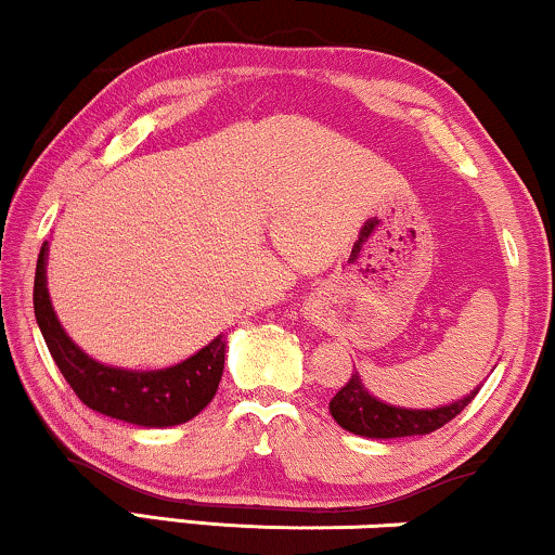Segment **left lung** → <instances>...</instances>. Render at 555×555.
Returning <instances> with one entry per match:
<instances>
[{"label":"left lung","mask_w":555,"mask_h":555,"mask_svg":"<svg viewBox=\"0 0 555 555\" xmlns=\"http://www.w3.org/2000/svg\"><path fill=\"white\" fill-rule=\"evenodd\" d=\"M478 391H474L466 399L450 403V406L440 409H401L391 406L373 399L371 393L362 388L358 375H352L345 386L339 388L337 396L330 401V412L337 420L339 427L347 433L362 435V437H409V435H427L440 429L442 424L455 420L463 409L468 406Z\"/></svg>","instance_id":"left-lung-1"}]
</instances>
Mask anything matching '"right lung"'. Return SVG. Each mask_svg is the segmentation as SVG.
Instances as JSON below:
<instances>
[{
	"instance_id": "obj_1",
	"label": "right lung",
	"mask_w": 555,
	"mask_h": 555,
	"mask_svg": "<svg viewBox=\"0 0 555 555\" xmlns=\"http://www.w3.org/2000/svg\"><path fill=\"white\" fill-rule=\"evenodd\" d=\"M33 309L48 352L72 391L94 412L139 424V427H175L193 420L208 406L223 373L225 337H216L193 358L164 371H122L92 360L66 337L46 291V244L38 255Z\"/></svg>"
}]
</instances>
